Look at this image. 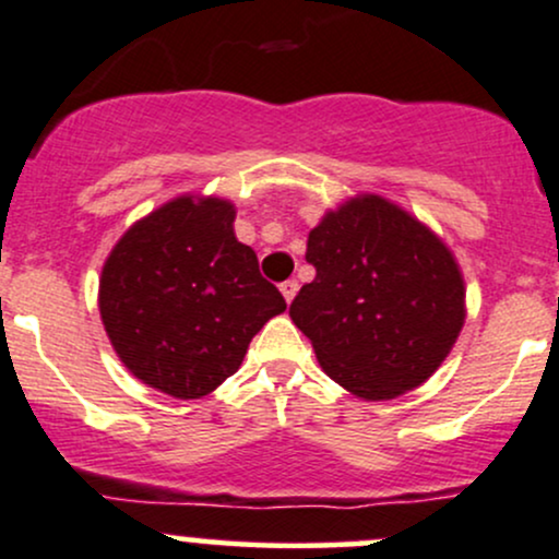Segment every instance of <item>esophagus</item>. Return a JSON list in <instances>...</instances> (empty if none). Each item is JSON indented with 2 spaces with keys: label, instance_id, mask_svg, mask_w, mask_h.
<instances>
[{
  "label": "esophagus",
  "instance_id": "esophagus-1",
  "mask_svg": "<svg viewBox=\"0 0 559 559\" xmlns=\"http://www.w3.org/2000/svg\"><path fill=\"white\" fill-rule=\"evenodd\" d=\"M280 290H282V296H285L287 304H290V300L296 298V293H298V282L296 280H285L280 285Z\"/></svg>",
  "mask_w": 559,
  "mask_h": 559
}]
</instances>
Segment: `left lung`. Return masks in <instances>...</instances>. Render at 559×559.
I'll use <instances>...</instances> for the list:
<instances>
[{
    "instance_id": "1",
    "label": "left lung",
    "mask_w": 559,
    "mask_h": 559,
    "mask_svg": "<svg viewBox=\"0 0 559 559\" xmlns=\"http://www.w3.org/2000/svg\"><path fill=\"white\" fill-rule=\"evenodd\" d=\"M317 277L290 304L324 372L354 396L396 399L441 367L465 324L451 250L380 195L350 198L309 231Z\"/></svg>"
}]
</instances>
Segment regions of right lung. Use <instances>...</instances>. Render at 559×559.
Masks as SVG:
<instances>
[{
  "label": "right lung",
  "instance_id": "right-lung-1",
  "mask_svg": "<svg viewBox=\"0 0 559 559\" xmlns=\"http://www.w3.org/2000/svg\"><path fill=\"white\" fill-rule=\"evenodd\" d=\"M231 224L229 200L181 195L129 227L103 266L99 317L118 359L174 399L209 396L287 309Z\"/></svg>",
  "mask_w": 559,
  "mask_h": 559
}]
</instances>
